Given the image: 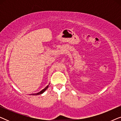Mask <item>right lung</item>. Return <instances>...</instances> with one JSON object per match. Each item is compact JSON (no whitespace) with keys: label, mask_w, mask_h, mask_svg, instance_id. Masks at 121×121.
<instances>
[{"label":"right lung","mask_w":121,"mask_h":121,"mask_svg":"<svg viewBox=\"0 0 121 121\" xmlns=\"http://www.w3.org/2000/svg\"><path fill=\"white\" fill-rule=\"evenodd\" d=\"M48 86H49V85H47V86H46V87H45V88L43 89L42 90H41V91H39V92H38V93H36V94H31V95H40V94H43L44 91H46V90H47L48 87Z\"/></svg>","instance_id":"add662e5"}]
</instances>
